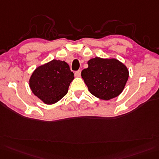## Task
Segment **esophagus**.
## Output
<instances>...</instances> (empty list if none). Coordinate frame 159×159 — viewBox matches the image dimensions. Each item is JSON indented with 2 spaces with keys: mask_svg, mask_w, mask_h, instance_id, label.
Listing matches in <instances>:
<instances>
[{
  "mask_svg": "<svg viewBox=\"0 0 159 159\" xmlns=\"http://www.w3.org/2000/svg\"><path fill=\"white\" fill-rule=\"evenodd\" d=\"M80 74H81V71L79 70L75 72V76L76 77H80Z\"/></svg>",
  "mask_w": 159,
  "mask_h": 159,
  "instance_id": "34e87169",
  "label": "esophagus"
}]
</instances>
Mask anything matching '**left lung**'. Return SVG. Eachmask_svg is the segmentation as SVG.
Masks as SVG:
<instances>
[{"label": "left lung", "mask_w": 159, "mask_h": 159, "mask_svg": "<svg viewBox=\"0 0 159 159\" xmlns=\"http://www.w3.org/2000/svg\"><path fill=\"white\" fill-rule=\"evenodd\" d=\"M88 64L81 76L92 95L107 101L122 93L129 77L125 65L116 58L100 57L90 59Z\"/></svg>", "instance_id": "obj_1"}]
</instances>
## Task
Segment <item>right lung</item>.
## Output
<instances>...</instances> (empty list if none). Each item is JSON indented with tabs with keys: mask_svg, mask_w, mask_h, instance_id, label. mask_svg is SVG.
<instances>
[{
	"mask_svg": "<svg viewBox=\"0 0 159 159\" xmlns=\"http://www.w3.org/2000/svg\"><path fill=\"white\" fill-rule=\"evenodd\" d=\"M74 79V73L66 62L54 59L36 68L30 76L29 85L40 101L52 105L67 94Z\"/></svg>",
	"mask_w": 159,
	"mask_h": 159,
	"instance_id": "add662e5",
	"label": "right lung"
}]
</instances>
